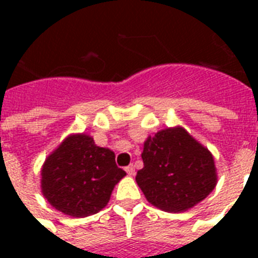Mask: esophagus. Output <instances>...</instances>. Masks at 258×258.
<instances>
[{"instance_id": "esophagus-1", "label": "esophagus", "mask_w": 258, "mask_h": 258, "mask_svg": "<svg viewBox=\"0 0 258 258\" xmlns=\"http://www.w3.org/2000/svg\"><path fill=\"white\" fill-rule=\"evenodd\" d=\"M125 172H127L130 176H133L134 174H135V167H134V165L127 166V167H125Z\"/></svg>"}]
</instances>
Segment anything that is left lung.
I'll use <instances>...</instances> for the list:
<instances>
[{
    "label": "left lung",
    "instance_id": "obj_1",
    "mask_svg": "<svg viewBox=\"0 0 258 258\" xmlns=\"http://www.w3.org/2000/svg\"><path fill=\"white\" fill-rule=\"evenodd\" d=\"M137 183L150 204L169 213L200 204L217 184L214 158L182 127L158 131L145 142Z\"/></svg>",
    "mask_w": 258,
    "mask_h": 258
}]
</instances>
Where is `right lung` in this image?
<instances>
[{
	"label": "right lung",
	"instance_id": "add662e5",
	"mask_svg": "<svg viewBox=\"0 0 258 258\" xmlns=\"http://www.w3.org/2000/svg\"><path fill=\"white\" fill-rule=\"evenodd\" d=\"M125 175L109 149L99 147L89 135H70L41 169V191L56 210L83 218L108 204L115 184Z\"/></svg>",
	"mask_w": 258,
	"mask_h": 258
}]
</instances>
